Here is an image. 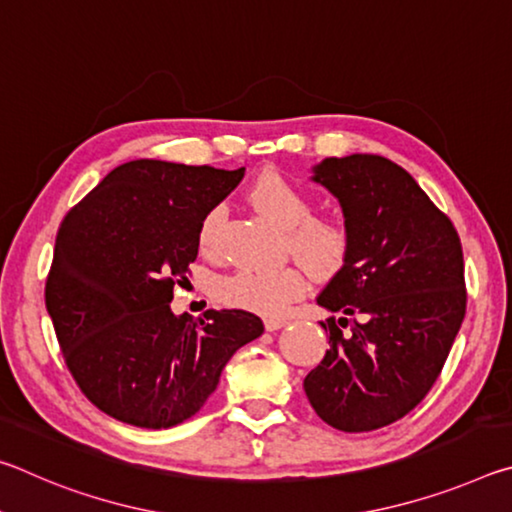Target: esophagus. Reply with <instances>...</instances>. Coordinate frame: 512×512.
<instances>
[{
  "mask_svg": "<svg viewBox=\"0 0 512 512\" xmlns=\"http://www.w3.org/2000/svg\"><path fill=\"white\" fill-rule=\"evenodd\" d=\"M284 325H287V320H284V318H264L266 332H277V329L284 327Z\"/></svg>",
  "mask_w": 512,
  "mask_h": 512,
  "instance_id": "esophagus-1",
  "label": "esophagus"
}]
</instances>
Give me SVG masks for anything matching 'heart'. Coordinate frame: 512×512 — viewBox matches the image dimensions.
Listing matches in <instances>:
<instances>
[{"label":"heart","instance_id":"heart-1","mask_svg":"<svg viewBox=\"0 0 512 512\" xmlns=\"http://www.w3.org/2000/svg\"><path fill=\"white\" fill-rule=\"evenodd\" d=\"M255 210L284 230L287 250L316 277H332L341 271L350 255V230L332 216L311 214V198L305 189L280 171H264L248 189ZM221 210L207 212L198 232V246L210 253ZM307 289V275L300 266H282L277 271H237L216 282V298L223 305L253 311L259 316H282L293 300Z\"/></svg>","mask_w":512,"mask_h":512}]
</instances>
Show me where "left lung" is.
Returning <instances> with one entry per match:
<instances>
[{
    "label": "left lung",
    "instance_id": "obj_1",
    "mask_svg": "<svg viewBox=\"0 0 512 512\" xmlns=\"http://www.w3.org/2000/svg\"><path fill=\"white\" fill-rule=\"evenodd\" d=\"M314 180L339 198L350 230L348 262L318 305L348 318L320 323L329 350L305 393L329 427L375 431L413 411L445 366L467 305L461 239L411 173L381 155L327 158Z\"/></svg>",
    "mask_w": 512,
    "mask_h": 512
}]
</instances>
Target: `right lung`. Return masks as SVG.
<instances>
[{
  "instance_id": "1",
  "label": "right lung",
  "mask_w": 512,
  "mask_h": 512,
  "mask_svg": "<svg viewBox=\"0 0 512 512\" xmlns=\"http://www.w3.org/2000/svg\"><path fill=\"white\" fill-rule=\"evenodd\" d=\"M244 171L133 160L60 223L45 305L74 381L110 418L176 427L214 393L232 354L262 336V320L244 309L194 320L169 307L203 219Z\"/></svg>"
}]
</instances>
